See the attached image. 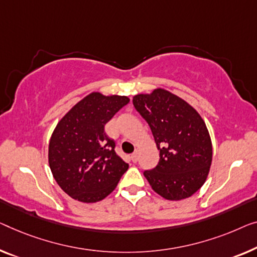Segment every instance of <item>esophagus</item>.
<instances>
[{
  "mask_svg": "<svg viewBox=\"0 0 257 257\" xmlns=\"http://www.w3.org/2000/svg\"><path fill=\"white\" fill-rule=\"evenodd\" d=\"M130 159H132V162H133V163H136L137 160H139V155H137V152L133 153V155L130 156Z\"/></svg>",
  "mask_w": 257,
  "mask_h": 257,
  "instance_id": "obj_1",
  "label": "esophagus"
}]
</instances>
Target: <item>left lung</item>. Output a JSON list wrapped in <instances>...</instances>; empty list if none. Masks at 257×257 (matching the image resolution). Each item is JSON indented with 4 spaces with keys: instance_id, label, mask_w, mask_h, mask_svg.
<instances>
[{
    "instance_id": "obj_1",
    "label": "left lung",
    "mask_w": 257,
    "mask_h": 257,
    "mask_svg": "<svg viewBox=\"0 0 257 257\" xmlns=\"http://www.w3.org/2000/svg\"><path fill=\"white\" fill-rule=\"evenodd\" d=\"M133 104L159 150L158 165L144 172L151 188L170 201L190 197L204 185L212 162L205 122L193 106L164 89L134 95Z\"/></svg>"
}]
</instances>
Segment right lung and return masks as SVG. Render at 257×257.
<instances>
[{
	"label": "right lung",
	"instance_id": "1",
	"mask_svg": "<svg viewBox=\"0 0 257 257\" xmlns=\"http://www.w3.org/2000/svg\"><path fill=\"white\" fill-rule=\"evenodd\" d=\"M128 102L125 95L92 92L56 124L48 147L49 167L57 185L74 200H104L128 170L105 133V124Z\"/></svg>",
	"mask_w": 257,
	"mask_h": 257
}]
</instances>
